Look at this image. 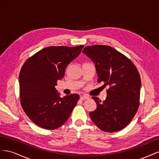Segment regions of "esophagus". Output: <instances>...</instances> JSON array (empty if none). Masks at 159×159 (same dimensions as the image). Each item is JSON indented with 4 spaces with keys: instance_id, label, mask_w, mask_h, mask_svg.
I'll return each mask as SVG.
<instances>
[{
    "instance_id": "34e87169",
    "label": "esophagus",
    "mask_w": 159,
    "mask_h": 159,
    "mask_svg": "<svg viewBox=\"0 0 159 159\" xmlns=\"http://www.w3.org/2000/svg\"><path fill=\"white\" fill-rule=\"evenodd\" d=\"M80 99H81V100L88 99H89V97H88V96H87V95H82L80 96Z\"/></svg>"
}]
</instances>
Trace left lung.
<instances>
[{"label": "left lung", "instance_id": "obj_1", "mask_svg": "<svg viewBox=\"0 0 159 159\" xmlns=\"http://www.w3.org/2000/svg\"><path fill=\"white\" fill-rule=\"evenodd\" d=\"M82 52L95 64L98 82L109 86L103 102L92 97L97 109L89 112L90 118L103 131H120L131 122L139 106V71L131 60L109 46H86Z\"/></svg>", "mask_w": 159, "mask_h": 159}]
</instances>
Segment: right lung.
Instances as JSON below:
<instances>
[{
  "label": "right lung",
  "instance_id": "add662e5",
  "mask_svg": "<svg viewBox=\"0 0 159 159\" xmlns=\"http://www.w3.org/2000/svg\"><path fill=\"white\" fill-rule=\"evenodd\" d=\"M84 46L47 47L23 64L19 74L20 103L36 125L56 129L68 119L80 96L74 93L60 98L55 86L57 80L64 78L67 66L80 55Z\"/></svg>",
  "mask_w": 159,
  "mask_h": 159
}]
</instances>
